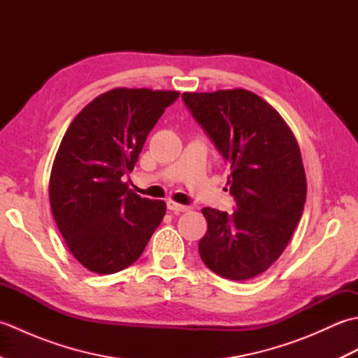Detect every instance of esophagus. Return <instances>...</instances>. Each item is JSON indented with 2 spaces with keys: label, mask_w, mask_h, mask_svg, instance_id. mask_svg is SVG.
<instances>
[{
  "label": "esophagus",
  "mask_w": 358,
  "mask_h": 358,
  "mask_svg": "<svg viewBox=\"0 0 358 358\" xmlns=\"http://www.w3.org/2000/svg\"><path fill=\"white\" fill-rule=\"evenodd\" d=\"M167 209H169L172 214H180V212H187L189 206L186 204H180V203H175V201H167Z\"/></svg>",
  "instance_id": "1"
}]
</instances>
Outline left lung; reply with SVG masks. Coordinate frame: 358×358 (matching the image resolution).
Here are the masks:
<instances>
[{
    "label": "left lung",
    "mask_w": 358,
    "mask_h": 358,
    "mask_svg": "<svg viewBox=\"0 0 358 358\" xmlns=\"http://www.w3.org/2000/svg\"><path fill=\"white\" fill-rule=\"evenodd\" d=\"M183 100L224 157L237 201L232 215L201 209L208 231L200 257L224 278H254L283 254L305 208L299 143L280 113L250 90L185 92Z\"/></svg>",
    "instance_id": "8db88e82"
}]
</instances>
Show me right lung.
<instances>
[{"label":"right lung","instance_id":"obj_1","mask_svg":"<svg viewBox=\"0 0 358 358\" xmlns=\"http://www.w3.org/2000/svg\"><path fill=\"white\" fill-rule=\"evenodd\" d=\"M177 90L117 87L94 98L73 118L53 159L49 200L72 255L95 273L136 262L166 214L163 200L129 189L149 132Z\"/></svg>","mask_w":358,"mask_h":358}]
</instances>
